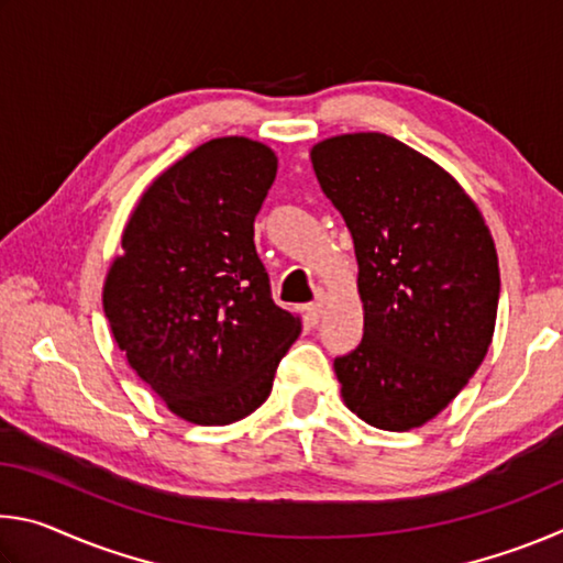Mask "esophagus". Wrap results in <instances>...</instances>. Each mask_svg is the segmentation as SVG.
<instances>
[{
	"label": "esophagus",
	"instance_id": "esophagus-1",
	"mask_svg": "<svg viewBox=\"0 0 563 563\" xmlns=\"http://www.w3.org/2000/svg\"><path fill=\"white\" fill-rule=\"evenodd\" d=\"M322 302H312V305H308V308H305V316H308V322L310 325H318L320 322V318H322Z\"/></svg>",
	"mask_w": 563,
	"mask_h": 563
}]
</instances>
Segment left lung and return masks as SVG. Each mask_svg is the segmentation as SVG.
<instances>
[{
	"label": "left lung",
	"instance_id": "8db88e82",
	"mask_svg": "<svg viewBox=\"0 0 563 563\" xmlns=\"http://www.w3.org/2000/svg\"><path fill=\"white\" fill-rule=\"evenodd\" d=\"M322 194L355 241L360 347L335 360L342 402L387 432L422 427L492 345L499 261L479 206L450 170L387 133L310 148Z\"/></svg>",
	"mask_w": 563,
	"mask_h": 563
}]
</instances>
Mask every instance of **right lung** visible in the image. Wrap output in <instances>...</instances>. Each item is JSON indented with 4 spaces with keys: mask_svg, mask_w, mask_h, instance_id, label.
I'll use <instances>...</instances> for the list:
<instances>
[{
    "mask_svg": "<svg viewBox=\"0 0 563 563\" xmlns=\"http://www.w3.org/2000/svg\"><path fill=\"white\" fill-rule=\"evenodd\" d=\"M275 170V151L245 136L194 148L141 194L103 280L119 350L186 422L255 412L300 335V318L273 302L253 241Z\"/></svg>",
    "mask_w": 563,
    "mask_h": 563,
    "instance_id": "obj_1",
    "label": "right lung"
}]
</instances>
